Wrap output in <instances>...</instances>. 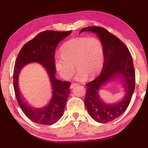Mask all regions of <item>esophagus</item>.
<instances>
[{"mask_svg":"<svg viewBox=\"0 0 148 148\" xmlns=\"http://www.w3.org/2000/svg\"><path fill=\"white\" fill-rule=\"evenodd\" d=\"M78 85V84L77 83H72L71 84V86H70V88L71 89H72V88H73L74 87H75L76 86H77Z\"/></svg>","mask_w":148,"mask_h":148,"instance_id":"obj_1","label":"esophagus"}]
</instances>
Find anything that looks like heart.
Instances as JSON below:
<instances>
[{
    "label": "heart",
    "mask_w": 148,
    "mask_h": 148,
    "mask_svg": "<svg viewBox=\"0 0 148 148\" xmlns=\"http://www.w3.org/2000/svg\"><path fill=\"white\" fill-rule=\"evenodd\" d=\"M61 56L55 58L56 69L64 79H69L78 70L77 79L93 77L100 72L104 61V49L97 38L79 37L70 39L62 47Z\"/></svg>",
    "instance_id": "heart-1"
}]
</instances>
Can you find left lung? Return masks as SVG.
Listing matches in <instances>:
<instances>
[{
	"instance_id": "8db88e82",
	"label": "left lung",
	"mask_w": 148,
	"mask_h": 148,
	"mask_svg": "<svg viewBox=\"0 0 148 148\" xmlns=\"http://www.w3.org/2000/svg\"><path fill=\"white\" fill-rule=\"evenodd\" d=\"M96 33L104 49V62L99 75L86 83L84 104L91 117L99 123H107L118 118L126 110L131 101L135 87V71L132 56L126 45L117 36L99 26H89L80 31ZM119 77L124 83L125 95L116 104L103 102L98 94L107 82Z\"/></svg>"
}]
</instances>
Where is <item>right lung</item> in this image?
<instances>
[{"label": "right lung", "mask_w": 148, "mask_h": 148, "mask_svg": "<svg viewBox=\"0 0 148 148\" xmlns=\"http://www.w3.org/2000/svg\"><path fill=\"white\" fill-rule=\"evenodd\" d=\"M71 33V31L66 32L50 30L42 31L26 43L17 56L13 70V88L16 100L26 117L36 123L51 125L56 123L63 115L70 93L71 83L56 79L55 52L59 42ZM31 62H38L46 69L52 86L50 101L39 108H34L28 105L21 97L18 88L20 70Z\"/></svg>", "instance_id": "1"}]
</instances>
